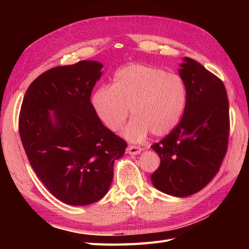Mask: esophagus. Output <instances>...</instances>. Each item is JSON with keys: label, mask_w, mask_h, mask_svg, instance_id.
<instances>
[{"label": "esophagus", "mask_w": 249, "mask_h": 249, "mask_svg": "<svg viewBox=\"0 0 249 249\" xmlns=\"http://www.w3.org/2000/svg\"><path fill=\"white\" fill-rule=\"evenodd\" d=\"M142 151V149L140 146H137V145H128L127 147V153L129 155H137V154H140Z\"/></svg>", "instance_id": "esophagus-1"}]
</instances>
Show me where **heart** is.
Returning <instances> with one entry per match:
<instances>
[{
    "instance_id": "b5f03b06",
    "label": "heart",
    "mask_w": 249,
    "mask_h": 249,
    "mask_svg": "<svg viewBox=\"0 0 249 249\" xmlns=\"http://www.w3.org/2000/svg\"><path fill=\"white\" fill-rule=\"evenodd\" d=\"M187 103V88L178 75L161 68L133 64L115 72L112 88L94 92L95 112L107 128L119 130L129 115L135 119L123 129L129 140H142L151 131L162 137L177 127Z\"/></svg>"
}]
</instances>
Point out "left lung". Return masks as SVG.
I'll list each match as a JSON object with an SVG mask.
<instances>
[{
  "instance_id": "8db88e82",
  "label": "left lung",
  "mask_w": 249,
  "mask_h": 249,
  "mask_svg": "<svg viewBox=\"0 0 249 249\" xmlns=\"http://www.w3.org/2000/svg\"><path fill=\"white\" fill-rule=\"evenodd\" d=\"M179 77L186 84L183 118L166 138L151 147L160 166L151 181L160 192L188 197L205 187L219 171L229 137V103L223 81L184 57Z\"/></svg>"
}]
</instances>
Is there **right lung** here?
Here are the masks:
<instances>
[{"label": "right lung", "mask_w": 249, "mask_h": 249, "mask_svg": "<svg viewBox=\"0 0 249 249\" xmlns=\"http://www.w3.org/2000/svg\"><path fill=\"white\" fill-rule=\"evenodd\" d=\"M104 65L80 61L41 73L26 89L19 134L36 176L56 199L88 205L108 193L113 163L127 144L102 123L91 103Z\"/></svg>", "instance_id": "1"}]
</instances>
